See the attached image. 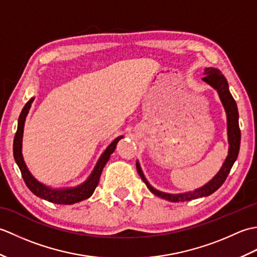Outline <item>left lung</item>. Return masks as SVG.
Masks as SVG:
<instances>
[{"mask_svg":"<svg viewBox=\"0 0 257 257\" xmlns=\"http://www.w3.org/2000/svg\"><path fill=\"white\" fill-rule=\"evenodd\" d=\"M202 79H203L205 83L211 85L213 88H215L217 90L219 96L221 98V101L226 111L227 136H228V144H230L228 156L226 158L225 162L223 163L219 173H217L209 183H206L202 188L193 191V192H187V193H181V194H169L152 188L148 183V181L146 180L143 171H141L139 163L137 162V171L139 173L140 178L143 179V181L146 183L147 188H148L151 192L156 194L157 196H160V198L166 199L171 202L191 201L198 198H202V196H207L212 194L213 192H215V191L219 189L223 183H224L225 179L227 178L228 173H230L234 162H235L236 158L238 156L239 144H241V130H239V125H238V111H237L236 102L232 97L230 90H228L227 80L224 77V75H223L219 69L212 68V67L204 69V76Z\"/></svg>","mask_w":257,"mask_h":257,"instance_id":"left-lung-1","label":"left lung"}]
</instances>
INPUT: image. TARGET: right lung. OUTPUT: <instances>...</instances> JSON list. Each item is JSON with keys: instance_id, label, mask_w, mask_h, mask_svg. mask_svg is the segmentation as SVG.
<instances>
[{"instance_id": "1", "label": "right lung", "mask_w": 257, "mask_h": 257, "mask_svg": "<svg viewBox=\"0 0 257 257\" xmlns=\"http://www.w3.org/2000/svg\"><path fill=\"white\" fill-rule=\"evenodd\" d=\"M33 100H34V98H32V99H30L26 102V105L24 106L23 110H22V112L20 114L18 130H16L14 143H13L14 159L20 168L22 177H23L25 184L35 195L40 196V198L44 199L46 201H50V202H52V203L74 204V203H77V202H79V201L88 199L89 196L94 193L97 184H98V182H99L101 171H102L103 167H105V165L107 163L109 157H110V155L114 151V149H116L118 141L122 137L120 136V137L114 139L112 143L108 146V148L101 155L99 160H98L94 171H92V173L90 174L88 180H87V181L84 182L83 184H80L79 187H76L73 189H64V190H54V189H51L48 187H45L44 184L38 182L37 180L32 176L31 172L29 171V169L26 168V165L23 160V156H22V137H23L24 121H25L26 114L30 110Z\"/></svg>"}]
</instances>
